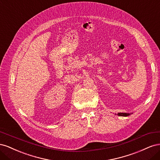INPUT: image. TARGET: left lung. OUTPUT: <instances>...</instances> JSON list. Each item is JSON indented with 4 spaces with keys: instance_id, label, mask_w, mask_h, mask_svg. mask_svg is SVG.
Here are the masks:
<instances>
[{
    "instance_id": "8db88e82",
    "label": "left lung",
    "mask_w": 160,
    "mask_h": 160,
    "mask_svg": "<svg viewBox=\"0 0 160 160\" xmlns=\"http://www.w3.org/2000/svg\"><path fill=\"white\" fill-rule=\"evenodd\" d=\"M131 114H132V113H118L117 114L115 113V115H118L119 116H123V117H127V116H129Z\"/></svg>"
}]
</instances>
